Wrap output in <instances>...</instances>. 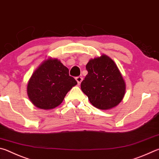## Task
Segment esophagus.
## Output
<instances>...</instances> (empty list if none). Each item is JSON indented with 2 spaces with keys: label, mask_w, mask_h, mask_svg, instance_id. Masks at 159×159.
<instances>
[{
  "label": "esophagus",
  "mask_w": 159,
  "mask_h": 159,
  "mask_svg": "<svg viewBox=\"0 0 159 159\" xmlns=\"http://www.w3.org/2000/svg\"><path fill=\"white\" fill-rule=\"evenodd\" d=\"M76 80L78 83V84L80 85V83H81V81L83 80V77L82 76H77V77H76Z\"/></svg>",
  "instance_id": "34e87169"
}]
</instances>
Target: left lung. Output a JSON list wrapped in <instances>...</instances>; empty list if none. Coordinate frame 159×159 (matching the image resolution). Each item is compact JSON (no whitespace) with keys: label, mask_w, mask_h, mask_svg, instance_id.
I'll return each mask as SVG.
<instances>
[{"label":"left lung","mask_w":159,"mask_h":159,"mask_svg":"<svg viewBox=\"0 0 159 159\" xmlns=\"http://www.w3.org/2000/svg\"><path fill=\"white\" fill-rule=\"evenodd\" d=\"M88 74L80 87L94 107L111 109L123 99L126 85L119 69L106 55L91 59L86 65Z\"/></svg>","instance_id":"left-lung-1"}]
</instances>
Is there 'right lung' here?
Returning a JSON list of instances; mask_svg holds the SVG:
<instances>
[{
    "label": "right lung",
    "instance_id": "right-lung-1",
    "mask_svg": "<svg viewBox=\"0 0 159 159\" xmlns=\"http://www.w3.org/2000/svg\"><path fill=\"white\" fill-rule=\"evenodd\" d=\"M76 84L65 66L57 59H48L34 71L28 83L27 92L37 108L53 109L62 102L67 92Z\"/></svg>",
    "mask_w": 159,
    "mask_h": 159
}]
</instances>
